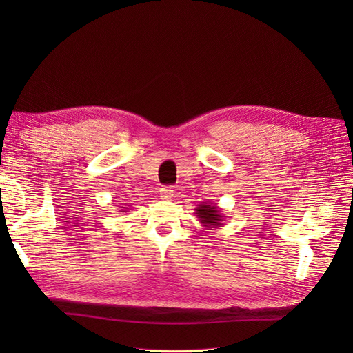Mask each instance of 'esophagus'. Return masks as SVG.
I'll return each mask as SVG.
<instances>
[{"label":"esophagus","instance_id":"esophagus-1","mask_svg":"<svg viewBox=\"0 0 353 353\" xmlns=\"http://www.w3.org/2000/svg\"><path fill=\"white\" fill-rule=\"evenodd\" d=\"M172 196H174V188H172V187L165 185V187L160 188V197H163V199H170Z\"/></svg>","mask_w":353,"mask_h":353}]
</instances>
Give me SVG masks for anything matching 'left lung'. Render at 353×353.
Returning a JSON list of instances; mask_svg holds the SVG:
<instances>
[{"label":"left lung","mask_w":353,"mask_h":353,"mask_svg":"<svg viewBox=\"0 0 353 353\" xmlns=\"http://www.w3.org/2000/svg\"><path fill=\"white\" fill-rule=\"evenodd\" d=\"M194 210L199 222H201L203 227H206L208 230L218 228L223 225V221H225V213H222V209L213 205V203H201V205H197Z\"/></svg>","instance_id":"left-lung-1"}]
</instances>
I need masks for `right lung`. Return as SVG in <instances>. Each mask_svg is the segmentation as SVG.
Segmentation results:
<instances>
[{"mask_svg": "<svg viewBox=\"0 0 353 353\" xmlns=\"http://www.w3.org/2000/svg\"><path fill=\"white\" fill-rule=\"evenodd\" d=\"M123 209H128V208H123ZM121 212H126V210H121Z\"/></svg>", "mask_w": 353, "mask_h": 353, "instance_id": "right-lung-1", "label": "right lung"}]
</instances>
